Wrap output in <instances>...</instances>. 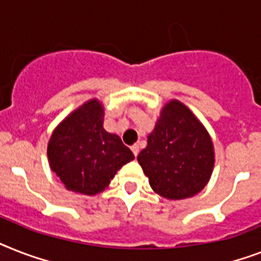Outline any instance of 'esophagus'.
Listing matches in <instances>:
<instances>
[{
	"label": "esophagus",
	"mask_w": 261,
	"mask_h": 261,
	"mask_svg": "<svg viewBox=\"0 0 261 261\" xmlns=\"http://www.w3.org/2000/svg\"><path fill=\"white\" fill-rule=\"evenodd\" d=\"M131 150H133V152H134V155L137 156L138 154H139V145H133L131 146Z\"/></svg>",
	"instance_id": "esophagus-1"
}]
</instances>
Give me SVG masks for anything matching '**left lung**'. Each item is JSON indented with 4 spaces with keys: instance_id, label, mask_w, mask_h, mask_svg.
I'll return each instance as SVG.
<instances>
[{
    "instance_id": "1",
    "label": "left lung",
    "mask_w": 261,
    "mask_h": 261,
    "mask_svg": "<svg viewBox=\"0 0 261 261\" xmlns=\"http://www.w3.org/2000/svg\"><path fill=\"white\" fill-rule=\"evenodd\" d=\"M138 162L150 186L169 200H182L204 189L211 178L215 151L205 127L178 100L164 107Z\"/></svg>"
}]
</instances>
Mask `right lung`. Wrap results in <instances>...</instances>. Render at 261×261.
I'll list each match as a JSON object with an SVG mask.
<instances>
[{"label":"right lung","mask_w":261,"mask_h":261,"mask_svg":"<svg viewBox=\"0 0 261 261\" xmlns=\"http://www.w3.org/2000/svg\"><path fill=\"white\" fill-rule=\"evenodd\" d=\"M103 106L87 101L65 118L50 137V169L68 190L96 194L109 186L116 171L134 160L118 135L103 128Z\"/></svg>","instance_id":"1"}]
</instances>
